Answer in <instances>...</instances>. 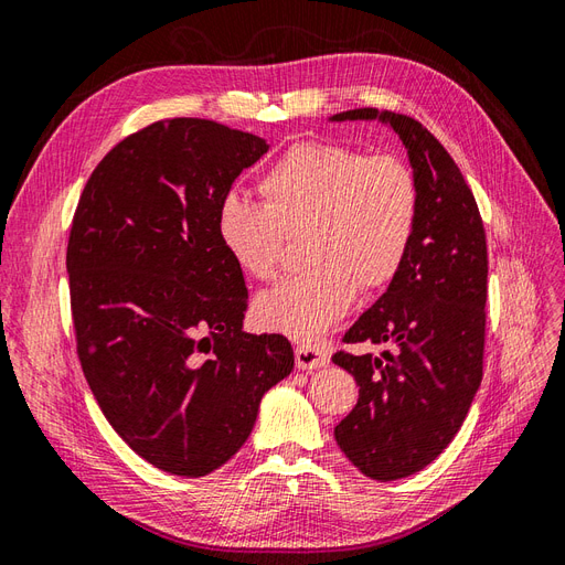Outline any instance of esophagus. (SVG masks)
Segmentation results:
<instances>
[{
    "label": "esophagus",
    "mask_w": 565,
    "mask_h": 565,
    "mask_svg": "<svg viewBox=\"0 0 565 565\" xmlns=\"http://www.w3.org/2000/svg\"><path fill=\"white\" fill-rule=\"evenodd\" d=\"M297 367L299 370H316L324 367L330 363L328 349L322 344H311V341H303V344H297Z\"/></svg>",
    "instance_id": "obj_1"
}]
</instances>
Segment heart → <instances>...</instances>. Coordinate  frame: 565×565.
I'll use <instances>...</instances> for the list:
<instances>
[{
    "instance_id": "b5f03b06",
    "label": "heart",
    "mask_w": 565,
    "mask_h": 565,
    "mask_svg": "<svg viewBox=\"0 0 565 565\" xmlns=\"http://www.w3.org/2000/svg\"><path fill=\"white\" fill-rule=\"evenodd\" d=\"M262 204L228 193L216 207V237L254 280L276 278L285 237L303 241V276L254 301L259 328L313 339L344 313L358 287L377 289L403 268L419 216L417 179L401 158L306 141L259 181Z\"/></svg>"
}]
</instances>
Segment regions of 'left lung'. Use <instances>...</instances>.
Returning a JSON list of instances; mask_svg holds the SVG:
<instances>
[{
    "instance_id": "1",
    "label": "left lung",
    "mask_w": 565,
    "mask_h": 565,
    "mask_svg": "<svg viewBox=\"0 0 565 565\" xmlns=\"http://www.w3.org/2000/svg\"><path fill=\"white\" fill-rule=\"evenodd\" d=\"M355 119L398 134L417 179L419 216L398 276L344 334L347 344L396 351L332 355L361 386L334 438L361 473L396 481L448 448L481 386L488 247L471 188L429 129L377 108L337 113L330 122Z\"/></svg>"
}]
</instances>
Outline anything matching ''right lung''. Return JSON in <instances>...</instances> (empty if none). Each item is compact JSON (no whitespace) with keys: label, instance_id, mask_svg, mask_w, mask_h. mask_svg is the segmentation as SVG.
<instances>
[{"label":"right lung","instance_id":"obj_1","mask_svg":"<svg viewBox=\"0 0 565 565\" xmlns=\"http://www.w3.org/2000/svg\"><path fill=\"white\" fill-rule=\"evenodd\" d=\"M264 152L212 119H162L98 162L73 218L84 377L119 438L167 473L224 467L295 367L282 334L243 330L245 278L216 237L218 202Z\"/></svg>","mask_w":565,"mask_h":565}]
</instances>
